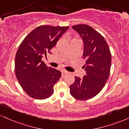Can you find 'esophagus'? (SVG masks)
<instances>
[{
  "mask_svg": "<svg viewBox=\"0 0 129 129\" xmlns=\"http://www.w3.org/2000/svg\"><path fill=\"white\" fill-rule=\"evenodd\" d=\"M68 73V71H67L66 70H62V76H66V74H67Z\"/></svg>",
  "mask_w": 129,
  "mask_h": 129,
  "instance_id": "1",
  "label": "esophagus"
}]
</instances>
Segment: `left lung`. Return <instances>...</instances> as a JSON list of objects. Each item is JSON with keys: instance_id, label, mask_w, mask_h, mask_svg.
<instances>
[{"instance_id": "left-lung-1", "label": "left lung", "mask_w": 129, "mask_h": 129, "mask_svg": "<svg viewBox=\"0 0 129 129\" xmlns=\"http://www.w3.org/2000/svg\"><path fill=\"white\" fill-rule=\"evenodd\" d=\"M83 42L84 66L86 74L75 77L70 86L71 96L79 100H87L97 95L107 83L110 73L111 54L107 42L99 33L86 24L72 26Z\"/></svg>"}]
</instances>
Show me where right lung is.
<instances>
[{
	"label": "right lung",
	"mask_w": 129,
	"mask_h": 129,
	"mask_svg": "<svg viewBox=\"0 0 129 129\" xmlns=\"http://www.w3.org/2000/svg\"><path fill=\"white\" fill-rule=\"evenodd\" d=\"M69 27L41 25L31 31L21 42L15 59L16 77L22 89L36 99L48 98L61 73L48 67L42 61L56 45Z\"/></svg>",
	"instance_id": "obj_1"
}]
</instances>
